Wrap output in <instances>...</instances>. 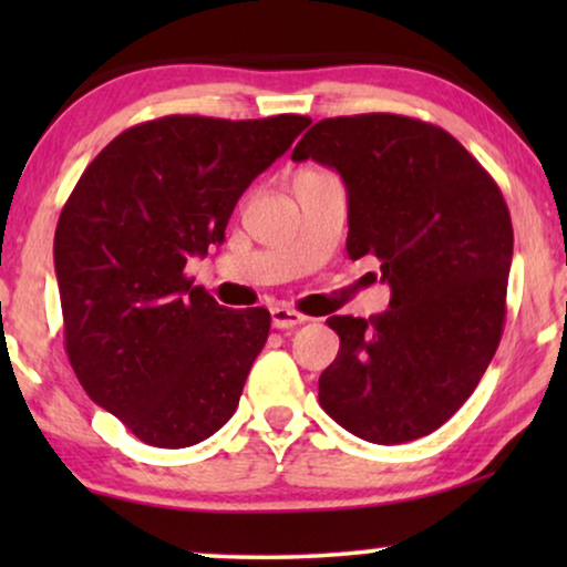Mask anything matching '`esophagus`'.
<instances>
[{"mask_svg":"<svg viewBox=\"0 0 567 567\" xmlns=\"http://www.w3.org/2000/svg\"><path fill=\"white\" fill-rule=\"evenodd\" d=\"M270 322H274L276 330H289V328H297V324H305L307 317L297 312V309L274 307L270 309Z\"/></svg>","mask_w":567,"mask_h":567,"instance_id":"esophagus-1","label":"esophagus"}]
</instances>
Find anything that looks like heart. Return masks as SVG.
<instances>
[{"mask_svg":"<svg viewBox=\"0 0 567 567\" xmlns=\"http://www.w3.org/2000/svg\"><path fill=\"white\" fill-rule=\"evenodd\" d=\"M305 173H315V169H305Z\"/></svg>","mask_w":567,"mask_h":567,"instance_id":"obj_1","label":"heart"}]
</instances>
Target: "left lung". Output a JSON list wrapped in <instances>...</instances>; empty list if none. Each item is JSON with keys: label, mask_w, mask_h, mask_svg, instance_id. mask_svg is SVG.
<instances>
[{"label": "left lung", "mask_w": 567, "mask_h": 567, "mask_svg": "<svg viewBox=\"0 0 567 567\" xmlns=\"http://www.w3.org/2000/svg\"><path fill=\"white\" fill-rule=\"evenodd\" d=\"M293 162L336 167L351 260L379 262L390 309L330 317L340 351L320 405L371 444H402L460 410L506 322L514 227L498 183L444 128L394 113L340 115L301 136Z\"/></svg>", "instance_id": "left-lung-1"}]
</instances>
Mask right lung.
<instances>
[{
    "label": "right lung",
    "mask_w": 567,
    "mask_h": 567,
    "mask_svg": "<svg viewBox=\"0 0 567 567\" xmlns=\"http://www.w3.org/2000/svg\"><path fill=\"white\" fill-rule=\"evenodd\" d=\"M309 123L293 113L138 123L90 162L61 208L53 262L69 363L144 444L193 446L237 410L270 315L221 307L185 262L221 243L247 185Z\"/></svg>",
    "instance_id": "obj_1"
}]
</instances>
